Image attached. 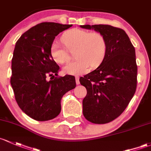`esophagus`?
I'll return each mask as SVG.
<instances>
[{
  "instance_id": "obj_1",
  "label": "esophagus",
  "mask_w": 151,
  "mask_h": 151,
  "mask_svg": "<svg viewBox=\"0 0 151 151\" xmlns=\"http://www.w3.org/2000/svg\"><path fill=\"white\" fill-rule=\"evenodd\" d=\"M75 80H76V84H77V85H79V84H80V77H79V76H76Z\"/></svg>"
}]
</instances>
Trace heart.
<instances>
[{
  "label": "heart",
  "instance_id": "heart-1",
  "mask_svg": "<svg viewBox=\"0 0 151 151\" xmlns=\"http://www.w3.org/2000/svg\"><path fill=\"white\" fill-rule=\"evenodd\" d=\"M61 40L69 52L74 51L76 58L75 61L63 67V71L66 74H82L87 72L89 66H98L102 62L107 48L106 37L100 32H89L85 29L73 28L63 33ZM66 49L54 41L50 46V55L53 61L63 64L69 60Z\"/></svg>",
  "mask_w": 151,
  "mask_h": 151
}]
</instances>
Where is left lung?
Masks as SVG:
<instances>
[{"instance_id":"1","label":"left lung","mask_w":151,"mask_h":151,"mask_svg":"<svg viewBox=\"0 0 151 151\" xmlns=\"http://www.w3.org/2000/svg\"><path fill=\"white\" fill-rule=\"evenodd\" d=\"M105 36L107 48L99 66L80 79L87 89L83 115L94 124H106L119 116L137 88L135 49L122 29L107 24L81 25Z\"/></svg>"}]
</instances>
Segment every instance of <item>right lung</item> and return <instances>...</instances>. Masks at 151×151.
<instances>
[{"label":"right lung","instance_id":"right-lung-1","mask_svg":"<svg viewBox=\"0 0 151 151\" xmlns=\"http://www.w3.org/2000/svg\"><path fill=\"white\" fill-rule=\"evenodd\" d=\"M71 26L42 22L25 32L16 43L11 85L17 104L33 119L55 118L61 112L63 96L76 87L74 76L55 77L60 68L50 55L55 36Z\"/></svg>","mask_w":151,"mask_h":151}]
</instances>
